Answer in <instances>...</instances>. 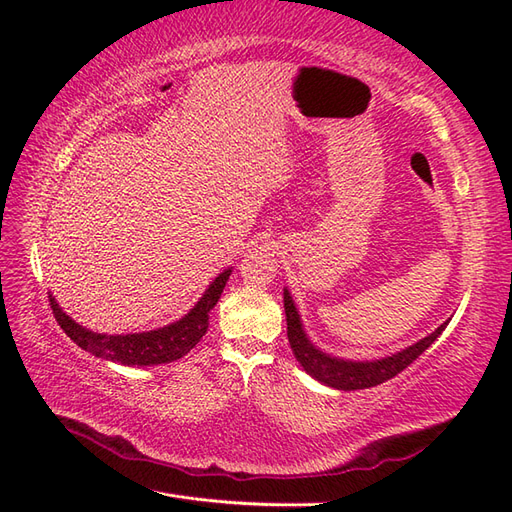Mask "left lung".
Returning a JSON list of instances; mask_svg holds the SVG:
<instances>
[{
  "label": "left lung",
  "instance_id": "8db88e82",
  "mask_svg": "<svg viewBox=\"0 0 512 512\" xmlns=\"http://www.w3.org/2000/svg\"><path fill=\"white\" fill-rule=\"evenodd\" d=\"M284 309H286V322H288V342H290L294 359L299 361V365L314 380L327 384L337 391L369 389V386H376V384H382L384 380L395 378L399 371H404L433 342H436V339L442 335V331L446 329V324L451 322V318H448L436 331L391 356H382V359H374V361H352V359H342V356H333L329 352L320 350L312 339L307 337L303 329V320L299 316V309L294 305L288 288H284Z\"/></svg>",
  "mask_w": 512,
  "mask_h": 512
}]
</instances>
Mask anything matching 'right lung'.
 I'll list each match as a JSON object with an SVG mask.
<instances>
[{
  "mask_svg": "<svg viewBox=\"0 0 512 512\" xmlns=\"http://www.w3.org/2000/svg\"><path fill=\"white\" fill-rule=\"evenodd\" d=\"M230 273H232V267L224 269L218 277H215L203 292V297L196 301V305L183 318L166 324V327L143 331V333L106 335V333L89 331L83 327V324L72 320L64 309L59 307L53 294H49V301L59 327L64 329V333L76 346L98 356V359L121 363L128 367L173 363L181 359V356L188 354L207 333L209 314L215 307V303L220 301Z\"/></svg>",
  "mask_w": 512,
  "mask_h": 512,
  "instance_id": "add662e5",
  "label": "right lung"
}]
</instances>
